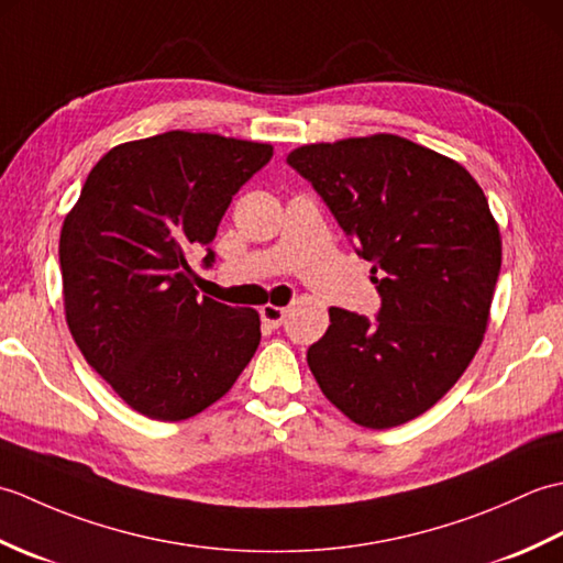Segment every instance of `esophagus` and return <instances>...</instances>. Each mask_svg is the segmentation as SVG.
<instances>
[{
	"instance_id": "34e87169",
	"label": "esophagus",
	"mask_w": 563,
	"mask_h": 563,
	"mask_svg": "<svg viewBox=\"0 0 563 563\" xmlns=\"http://www.w3.org/2000/svg\"><path fill=\"white\" fill-rule=\"evenodd\" d=\"M285 317H288V309H285V307H278V305H263L261 307V319L271 327H280Z\"/></svg>"
}]
</instances>
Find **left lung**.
Returning a JSON list of instances; mask_svg holds the SVG:
<instances>
[{
  "label": "left lung",
  "mask_w": 563,
  "mask_h": 563,
  "mask_svg": "<svg viewBox=\"0 0 563 563\" xmlns=\"http://www.w3.org/2000/svg\"><path fill=\"white\" fill-rule=\"evenodd\" d=\"M357 254L373 263L377 324L331 307L307 363L353 423L385 430L438 404L479 351L500 271V232L474 176L445 154L377 133L288 154Z\"/></svg>",
  "instance_id": "1"
}]
</instances>
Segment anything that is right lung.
Listing matches in <instances>:
<instances>
[{
  "instance_id": "1",
  "label": "right lung",
  "mask_w": 563,
  "mask_h": 563,
  "mask_svg": "<svg viewBox=\"0 0 563 563\" xmlns=\"http://www.w3.org/2000/svg\"><path fill=\"white\" fill-rule=\"evenodd\" d=\"M271 157L268 142L188 130L123 142L65 214L69 333L137 413L186 421L222 399L254 357L258 312L198 297L186 254L212 242L232 196Z\"/></svg>"
}]
</instances>
